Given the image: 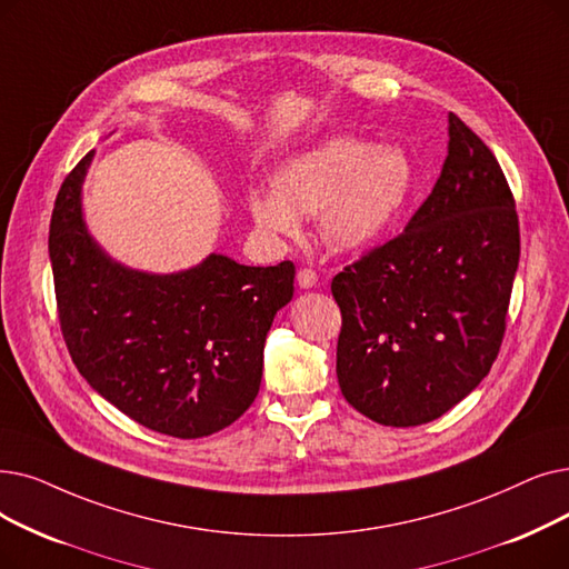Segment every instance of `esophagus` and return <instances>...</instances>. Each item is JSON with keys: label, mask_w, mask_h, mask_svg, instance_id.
Returning a JSON list of instances; mask_svg holds the SVG:
<instances>
[{"label": "esophagus", "mask_w": 569, "mask_h": 569, "mask_svg": "<svg viewBox=\"0 0 569 569\" xmlns=\"http://www.w3.org/2000/svg\"><path fill=\"white\" fill-rule=\"evenodd\" d=\"M316 281H318V277H316L313 269H300V271H298V286H300L302 290L313 288Z\"/></svg>", "instance_id": "34e87169"}]
</instances>
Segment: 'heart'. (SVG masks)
Returning a JSON list of instances; mask_svg holds the SVG:
<instances>
[{
    "instance_id": "heart-1",
    "label": "heart",
    "mask_w": 569,
    "mask_h": 569,
    "mask_svg": "<svg viewBox=\"0 0 569 569\" xmlns=\"http://www.w3.org/2000/svg\"><path fill=\"white\" fill-rule=\"evenodd\" d=\"M413 188L416 167L402 146L332 137L286 160L271 174V192L251 190L246 207L271 239H298L302 218L316 216L330 249L360 253L400 223Z\"/></svg>"
}]
</instances>
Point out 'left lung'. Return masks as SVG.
<instances>
[{
  "instance_id": "8db88e82",
  "label": "left lung",
  "mask_w": 569,
  "mask_h": 569,
  "mask_svg": "<svg viewBox=\"0 0 569 569\" xmlns=\"http://www.w3.org/2000/svg\"><path fill=\"white\" fill-rule=\"evenodd\" d=\"M521 256L518 216L490 148L449 113L441 174L400 237L332 279L337 379L392 428L453 409L498 358Z\"/></svg>"
}]
</instances>
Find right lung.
Returning a JSON list of instances; mask_svg holds the SVG:
<instances>
[{
  "instance_id": "right-lung-1",
  "label": "right lung",
  "mask_w": 569,
  "mask_h": 569,
  "mask_svg": "<svg viewBox=\"0 0 569 569\" xmlns=\"http://www.w3.org/2000/svg\"><path fill=\"white\" fill-rule=\"evenodd\" d=\"M90 151L64 179L48 234L67 349L83 379L132 421L197 439L256 400L274 316L292 300L295 264L249 267L209 253L156 274L118 262L83 216Z\"/></svg>"
}]
</instances>
